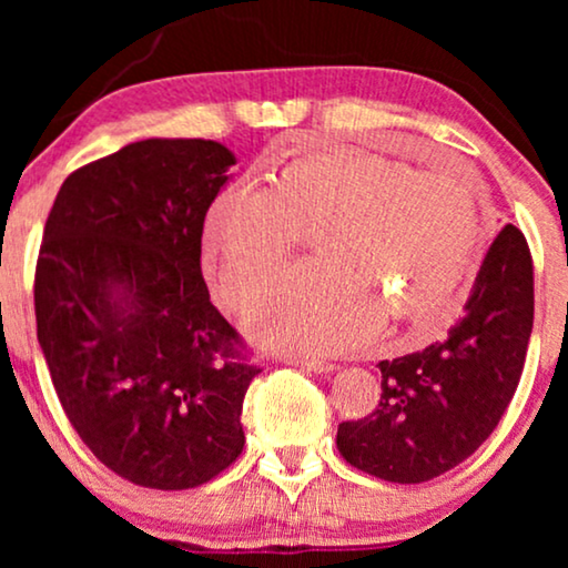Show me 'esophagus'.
Instances as JSON below:
<instances>
[{
	"instance_id": "1",
	"label": "esophagus",
	"mask_w": 568,
	"mask_h": 568,
	"mask_svg": "<svg viewBox=\"0 0 568 568\" xmlns=\"http://www.w3.org/2000/svg\"><path fill=\"white\" fill-rule=\"evenodd\" d=\"M284 364H292V367L307 369V372H333V364L313 359V356H284Z\"/></svg>"
}]
</instances>
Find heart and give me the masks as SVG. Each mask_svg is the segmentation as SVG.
Here are the masks:
<instances>
[{
  "instance_id": "b5f03b06",
  "label": "heart",
  "mask_w": 568,
  "mask_h": 568,
  "mask_svg": "<svg viewBox=\"0 0 568 568\" xmlns=\"http://www.w3.org/2000/svg\"><path fill=\"white\" fill-rule=\"evenodd\" d=\"M321 263L294 268L255 310L268 344L336 354L393 317L410 336L447 321L480 240L478 185L465 168L416 170L372 152L292 162L232 183L209 206L204 247L230 307L258 300L302 235Z\"/></svg>"
}]
</instances>
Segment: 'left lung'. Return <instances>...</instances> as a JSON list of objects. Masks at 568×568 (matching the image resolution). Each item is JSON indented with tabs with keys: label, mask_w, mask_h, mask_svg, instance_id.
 Masks as SVG:
<instances>
[{
	"label": "left lung",
	"mask_w": 568,
	"mask_h": 568,
	"mask_svg": "<svg viewBox=\"0 0 568 568\" xmlns=\"http://www.w3.org/2000/svg\"><path fill=\"white\" fill-rule=\"evenodd\" d=\"M532 333V258L507 224L480 263L465 315L424 352L379 362L383 395L362 422L338 424L346 463L390 484L455 468L501 422Z\"/></svg>",
	"instance_id": "1"
}]
</instances>
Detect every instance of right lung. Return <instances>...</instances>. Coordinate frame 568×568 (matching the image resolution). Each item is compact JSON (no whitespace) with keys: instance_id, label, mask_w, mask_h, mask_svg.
<instances>
[{"instance_id":"obj_1","label":"right lung","mask_w":568,"mask_h":568,"mask_svg":"<svg viewBox=\"0 0 568 568\" xmlns=\"http://www.w3.org/2000/svg\"><path fill=\"white\" fill-rule=\"evenodd\" d=\"M235 154L142 139L61 185L36 268L38 344L64 414L131 484L181 491L243 453L237 333L209 300L201 235Z\"/></svg>"}]
</instances>
